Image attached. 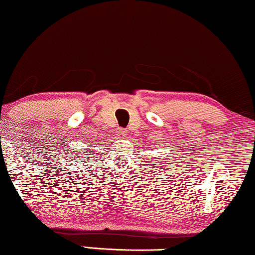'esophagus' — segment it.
<instances>
[{
    "label": "esophagus",
    "instance_id": "1",
    "mask_svg": "<svg viewBox=\"0 0 255 255\" xmlns=\"http://www.w3.org/2000/svg\"><path fill=\"white\" fill-rule=\"evenodd\" d=\"M117 135L120 136V137H126L127 130H126V129H125V128H123V127L117 128Z\"/></svg>",
    "mask_w": 255,
    "mask_h": 255
}]
</instances>
